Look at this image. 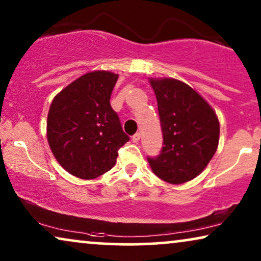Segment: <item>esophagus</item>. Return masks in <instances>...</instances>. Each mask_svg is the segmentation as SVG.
<instances>
[{"instance_id": "esophagus-1", "label": "esophagus", "mask_w": 261, "mask_h": 261, "mask_svg": "<svg viewBox=\"0 0 261 261\" xmlns=\"http://www.w3.org/2000/svg\"><path fill=\"white\" fill-rule=\"evenodd\" d=\"M139 140H140V134H139V133H135V134L133 135V137H132V141H133V142H135V144H137V142H138Z\"/></svg>"}]
</instances>
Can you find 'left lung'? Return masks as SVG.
I'll use <instances>...</instances> for the list:
<instances>
[{
	"instance_id": "1",
	"label": "left lung",
	"mask_w": 261,
	"mask_h": 261,
	"mask_svg": "<svg viewBox=\"0 0 261 261\" xmlns=\"http://www.w3.org/2000/svg\"><path fill=\"white\" fill-rule=\"evenodd\" d=\"M162 123L163 148L148 156L155 176L171 184L197 177L215 154L220 123L208 102L183 82L173 78L149 80Z\"/></svg>"
}]
</instances>
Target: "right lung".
Wrapping results in <instances>:
<instances>
[{"label":"right lung","instance_id":"add662e5","mask_svg":"<svg viewBox=\"0 0 261 261\" xmlns=\"http://www.w3.org/2000/svg\"><path fill=\"white\" fill-rule=\"evenodd\" d=\"M119 74L85 73L53 98L47 116V141L67 172L94 179L115 165L117 151L129 141L110 96Z\"/></svg>","mask_w":261,"mask_h":261}]
</instances>
